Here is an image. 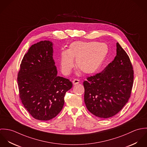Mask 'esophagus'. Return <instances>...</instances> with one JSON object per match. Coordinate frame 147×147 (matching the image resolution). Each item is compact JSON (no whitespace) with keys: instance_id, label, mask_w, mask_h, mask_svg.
I'll return each instance as SVG.
<instances>
[{"instance_id":"34e87169","label":"esophagus","mask_w":147,"mask_h":147,"mask_svg":"<svg viewBox=\"0 0 147 147\" xmlns=\"http://www.w3.org/2000/svg\"><path fill=\"white\" fill-rule=\"evenodd\" d=\"M72 83H73V84H74V85L79 84V83H80V80L79 79H74L72 81Z\"/></svg>"}]
</instances>
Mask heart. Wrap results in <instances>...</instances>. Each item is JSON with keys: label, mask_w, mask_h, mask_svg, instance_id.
Listing matches in <instances>:
<instances>
[{"label": "heart", "mask_w": 147, "mask_h": 147, "mask_svg": "<svg viewBox=\"0 0 147 147\" xmlns=\"http://www.w3.org/2000/svg\"><path fill=\"white\" fill-rule=\"evenodd\" d=\"M109 51L108 46L103 42L75 41L71 43L67 50L60 54V67L62 72L68 75L76 59L77 68L86 74L96 72L101 67Z\"/></svg>", "instance_id": "heart-1"}]
</instances>
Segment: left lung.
<instances>
[{
  "label": "left lung",
  "instance_id": "8db88e82",
  "mask_svg": "<svg viewBox=\"0 0 147 147\" xmlns=\"http://www.w3.org/2000/svg\"><path fill=\"white\" fill-rule=\"evenodd\" d=\"M83 83L84 102L88 110L101 118L117 114L130 97L134 70L126 51L117 43V55L100 73Z\"/></svg>",
  "mask_w": 147,
  "mask_h": 147
}]
</instances>
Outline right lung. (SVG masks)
<instances>
[{
	"label": "right lung",
	"instance_id": "right-lung-1",
	"mask_svg": "<svg viewBox=\"0 0 147 147\" xmlns=\"http://www.w3.org/2000/svg\"><path fill=\"white\" fill-rule=\"evenodd\" d=\"M53 43H35L25 54L18 75L22 104L36 119L49 121L63 109L64 97L72 83L57 76L53 54Z\"/></svg>",
	"mask_w": 147,
	"mask_h": 147
}]
</instances>
